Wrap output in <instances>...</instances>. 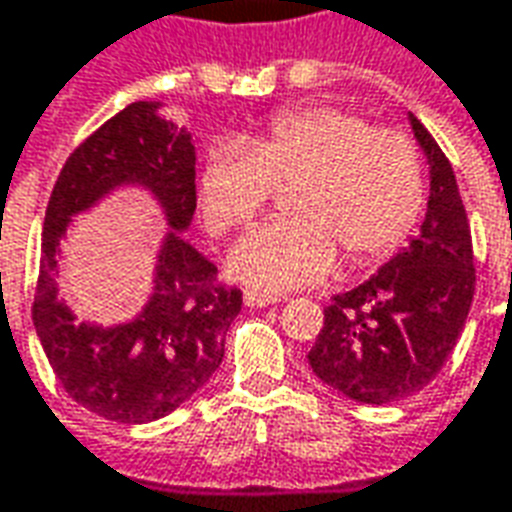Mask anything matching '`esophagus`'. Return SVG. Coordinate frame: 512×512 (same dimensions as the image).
Here are the masks:
<instances>
[{
    "label": "esophagus",
    "instance_id": "34e87169",
    "mask_svg": "<svg viewBox=\"0 0 512 512\" xmlns=\"http://www.w3.org/2000/svg\"><path fill=\"white\" fill-rule=\"evenodd\" d=\"M273 303H281V295H270V292H259V289H245V306L262 308L273 306Z\"/></svg>",
    "mask_w": 512,
    "mask_h": 512
}]
</instances>
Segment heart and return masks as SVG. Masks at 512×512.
Instances as JSON below:
<instances>
[{"instance_id":"b5f03b06","label":"heart","mask_w":512,"mask_h":512,"mask_svg":"<svg viewBox=\"0 0 512 512\" xmlns=\"http://www.w3.org/2000/svg\"><path fill=\"white\" fill-rule=\"evenodd\" d=\"M275 187L289 217L250 231L231 253V273L264 289L320 281L336 264L383 262L424 212V162L411 134L369 126L358 112L314 104L273 115L262 132L206 151L198 195L217 237L262 215Z\"/></svg>"}]
</instances>
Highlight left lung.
I'll list each match as a JSON object with an SVG mask.
<instances>
[{"instance_id":"obj_1","label":"left lung","mask_w":512,"mask_h":512,"mask_svg":"<svg viewBox=\"0 0 512 512\" xmlns=\"http://www.w3.org/2000/svg\"><path fill=\"white\" fill-rule=\"evenodd\" d=\"M411 126L430 159L422 234L369 281L333 295L308 353L322 383L369 405L405 400L436 378L474 300V250L458 181L422 121L411 115Z\"/></svg>"}]
</instances>
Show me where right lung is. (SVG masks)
Instances as JSON below:
<instances>
[{
	"label": "right lung",
	"instance_id": "right-lung-1",
	"mask_svg": "<svg viewBox=\"0 0 512 512\" xmlns=\"http://www.w3.org/2000/svg\"><path fill=\"white\" fill-rule=\"evenodd\" d=\"M118 183H143L154 191L174 231L160 254L158 286L147 311L126 326L93 329L74 323L56 300L53 253L67 217ZM192 212L190 134L162 121L151 101H134L85 137L54 181L43 217L32 322L68 397L104 419L154 422L190 400L223 361L242 292L220 284L215 264L179 237Z\"/></svg>",
	"mask_w": 512,
	"mask_h": 512
}]
</instances>
